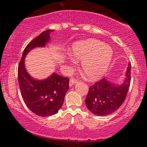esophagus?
Returning a JSON list of instances; mask_svg holds the SVG:
<instances>
[{"label":"esophagus","mask_w":147,"mask_h":147,"mask_svg":"<svg viewBox=\"0 0 147 147\" xmlns=\"http://www.w3.org/2000/svg\"><path fill=\"white\" fill-rule=\"evenodd\" d=\"M77 79L74 78V77H72V78H70V82H69V85H70V86H72V85H74L76 82H77Z\"/></svg>","instance_id":"34e87169"}]
</instances>
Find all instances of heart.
Returning <instances> with one entry per match:
<instances>
[{
  "label": "heart",
  "instance_id": "obj_1",
  "mask_svg": "<svg viewBox=\"0 0 147 147\" xmlns=\"http://www.w3.org/2000/svg\"><path fill=\"white\" fill-rule=\"evenodd\" d=\"M72 56L82 61V70L89 80H97L107 71L112 61V48L96 39L77 41L72 45ZM70 61L74 62L72 59Z\"/></svg>",
  "mask_w": 147,
  "mask_h": 147
}]
</instances>
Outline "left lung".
I'll return each instance as SVG.
<instances>
[{
	"mask_svg": "<svg viewBox=\"0 0 147 147\" xmlns=\"http://www.w3.org/2000/svg\"><path fill=\"white\" fill-rule=\"evenodd\" d=\"M131 69V63H129L126 78L120 85L104 77L90 86L85 102L91 113L99 116L108 115L122 106L130 87Z\"/></svg>",
	"mask_w": 147,
	"mask_h": 147,
	"instance_id": "left-lung-1",
	"label": "left lung"
}]
</instances>
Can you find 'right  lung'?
Instances as JSON below:
<instances>
[{"instance_id":"1","label":"right lung","mask_w":147,"mask_h":147,"mask_svg":"<svg viewBox=\"0 0 147 147\" xmlns=\"http://www.w3.org/2000/svg\"><path fill=\"white\" fill-rule=\"evenodd\" d=\"M52 31L45 30L28 43L18 68V84L23 100L32 112L41 117L53 115L61 109L69 88V79L53 73L44 80H36L28 73L24 61L32 49L45 46L50 41V33Z\"/></svg>"}]
</instances>
